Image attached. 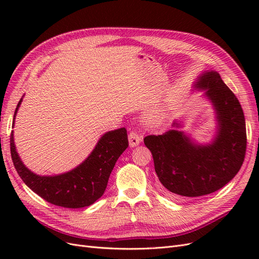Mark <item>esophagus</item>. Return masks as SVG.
Here are the masks:
<instances>
[{"instance_id":"1","label":"esophagus","mask_w":259,"mask_h":259,"mask_svg":"<svg viewBox=\"0 0 259 259\" xmlns=\"http://www.w3.org/2000/svg\"><path fill=\"white\" fill-rule=\"evenodd\" d=\"M128 142L131 147H136L142 142V137L137 134V132L132 131L128 134Z\"/></svg>"}]
</instances>
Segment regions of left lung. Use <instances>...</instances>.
Returning a JSON list of instances; mask_svg holds the SVG:
<instances>
[{
    "instance_id": "obj_1",
    "label": "left lung",
    "mask_w": 259,
    "mask_h": 259,
    "mask_svg": "<svg viewBox=\"0 0 259 259\" xmlns=\"http://www.w3.org/2000/svg\"><path fill=\"white\" fill-rule=\"evenodd\" d=\"M194 86L205 90V96L216 111L218 131L213 143L197 145L177 130L144 139L152 153L164 194L177 200L201 197L221 189L237 175L246 151L244 113L221 75L205 71ZM173 126L180 127V124L174 122Z\"/></svg>"
}]
</instances>
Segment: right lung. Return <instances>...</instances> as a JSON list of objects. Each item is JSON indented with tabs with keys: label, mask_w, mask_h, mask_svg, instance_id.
<instances>
[{
	"label": "right lung",
	"mask_w": 259,
	"mask_h": 259,
	"mask_svg": "<svg viewBox=\"0 0 259 259\" xmlns=\"http://www.w3.org/2000/svg\"><path fill=\"white\" fill-rule=\"evenodd\" d=\"M22 98L14 114L18 111ZM14 125V123H13ZM11 154L18 175L31 190L54 205L67 208L90 206L104 194L116 160L128 147L124 127L108 132L83 163L65 174L38 176L29 170L20 160L11 134Z\"/></svg>",
	"instance_id": "1"
}]
</instances>
